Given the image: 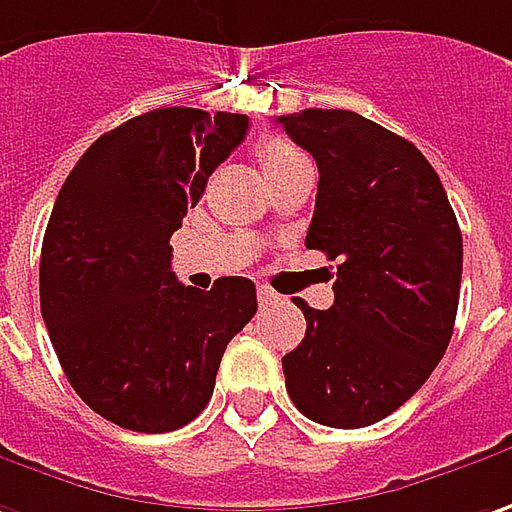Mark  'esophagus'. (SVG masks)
Wrapping results in <instances>:
<instances>
[{
    "label": "esophagus",
    "instance_id": "34e87169",
    "mask_svg": "<svg viewBox=\"0 0 512 512\" xmlns=\"http://www.w3.org/2000/svg\"><path fill=\"white\" fill-rule=\"evenodd\" d=\"M257 300H260V306H269V303H278L280 295L272 286H257Z\"/></svg>",
    "mask_w": 512,
    "mask_h": 512
}]
</instances>
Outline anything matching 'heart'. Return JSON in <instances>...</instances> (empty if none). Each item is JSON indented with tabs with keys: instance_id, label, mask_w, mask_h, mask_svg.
I'll use <instances>...</instances> for the list:
<instances>
[{
	"instance_id": "obj_1",
	"label": "heart",
	"mask_w": 512,
	"mask_h": 512,
	"mask_svg": "<svg viewBox=\"0 0 512 512\" xmlns=\"http://www.w3.org/2000/svg\"><path fill=\"white\" fill-rule=\"evenodd\" d=\"M255 151H257L260 166H263V174L278 171V168L289 166V163H295V160H303L298 148L289 143V140L278 137V134H266V137L257 143Z\"/></svg>"
}]
</instances>
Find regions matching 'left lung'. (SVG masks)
<instances>
[{
  "label": "left lung",
  "mask_w": 512,
  "mask_h": 512,
  "mask_svg": "<svg viewBox=\"0 0 512 512\" xmlns=\"http://www.w3.org/2000/svg\"><path fill=\"white\" fill-rule=\"evenodd\" d=\"M318 163L306 246L338 260L335 303L295 300L306 335L283 355L306 418L358 430L410 401L444 358L461 289V229L427 157L355 111L278 117Z\"/></svg>",
  "instance_id": "1"
}]
</instances>
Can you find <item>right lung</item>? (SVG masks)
I'll return each mask as SVG.
<instances>
[{"mask_svg":"<svg viewBox=\"0 0 512 512\" xmlns=\"http://www.w3.org/2000/svg\"><path fill=\"white\" fill-rule=\"evenodd\" d=\"M246 128L243 114L154 108L102 134L59 189L39 257L42 318L71 387L117 427L194 421L257 312L249 278L183 286L168 246Z\"/></svg>","mask_w":512,"mask_h":512,"instance_id":"add662e5","label":"right lung"}]
</instances>
